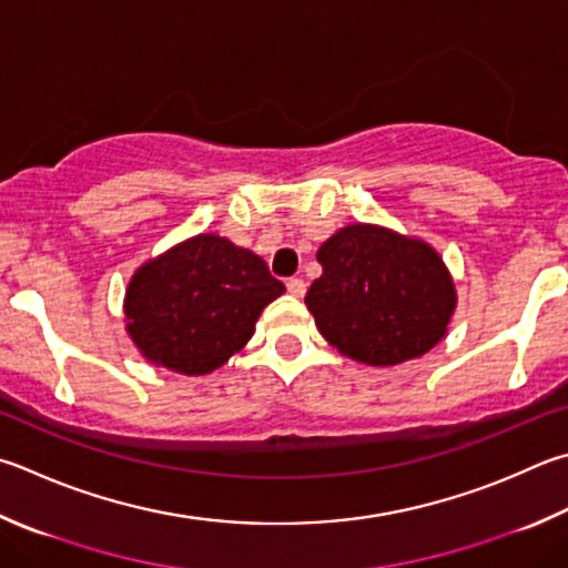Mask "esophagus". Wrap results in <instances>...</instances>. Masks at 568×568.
Instances as JSON below:
<instances>
[{"label":"esophagus","mask_w":568,"mask_h":568,"mask_svg":"<svg viewBox=\"0 0 568 568\" xmlns=\"http://www.w3.org/2000/svg\"><path fill=\"white\" fill-rule=\"evenodd\" d=\"M287 293H291L293 297L305 295V283L301 281V277H291V281H287Z\"/></svg>","instance_id":"esophagus-1"}]
</instances>
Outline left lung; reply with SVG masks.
Here are the masks:
<instances>
[{
  "label": "left lung",
  "mask_w": 568,
  "mask_h": 568,
  "mask_svg": "<svg viewBox=\"0 0 568 568\" xmlns=\"http://www.w3.org/2000/svg\"><path fill=\"white\" fill-rule=\"evenodd\" d=\"M323 275L305 295L329 345L363 365L392 367L447 335L457 287L427 241L385 225L349 223L320 245Z\"/></svg>",
  "instance_id": "8db88e82"
}]
</instances>
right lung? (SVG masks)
I'll list each match as a JSON object with an SVG mask.
<instances>
[{
	"instance_id": "obj_1",
	"label": "right lung",
	"mask_w": 568,
	"mask_h": 568,
	"mask_svg": "<svg viewBox=\"0 0 568 568\" xmlns=\"http://www.w3.org/2000/svg\"><path fill=\"white\" fill-rule=\"evenodd\" d=\"M283 293L261 255L199 233L136 267L123 320L151 365L199 377L241 353L265 305Z\"/></svg>"
}]
</instances>
